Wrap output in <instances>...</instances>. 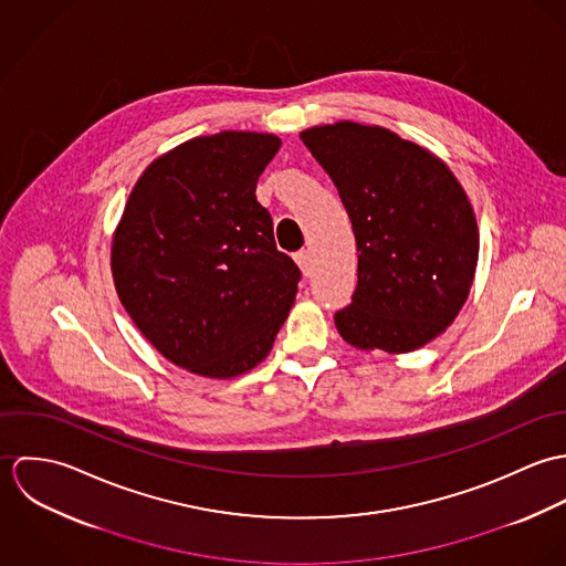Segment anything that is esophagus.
Instances as JSON below:
<instances>
[{"label":"esophagus","mask_w":566,"mask_h":566,"mask_svg":"<svg viewBox=\"0 0 566 566\" xmlns=\"http://www.w3.org/2000/svg\"><path fill=\"white\" fill-rule=\"evenodd\" d=\"M296 263H298V268H301V272H303L305 276H310V274L314 272V265H312V252H310V250H301V252L296 254Z\"/></svg>","instance_id":"obj_1"}]
</instances>
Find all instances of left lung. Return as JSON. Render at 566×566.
Returning a JSON list of instances; mask_svg holds the SVG:
<instances>
[{
  "mask_svg": "<svg viewBox=\"0 0 566 566\" xmlns=\"http://www.w3.org/2000/svg\"><path fill=\"white\" fill-rule=\"evenodd\" d=\"M335 182L357 242L353 303L335 314L359 350L411 353L464 307L480 256L473 205L449 165L381 126L301 133Z\"/></svg>",
  "mask_w": 566,
  "mask_h": 566,
  "instance_id": "left-lung-1",
  "label": "left lung"
}]
</instances>
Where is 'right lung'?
Returning <instances> with one entry per match:
<instances>
[{
	"instance_id": "add662e5",
	"label": "right lung",
	"mask_w": 566,
	"mask_h": 566,
	"mask_svg": "<svg viewBox=\"0 0 566 566\" xmlns=\"http://www.w3.org/2000/svg\"><path fill=\"white\" fill-rule=\"evenodd\" d=\"M281 139L222 130L150 163L113 233L117 296L171 364L233 379L272 350L301 281L254 189Z\"/></svg>"
}]
</instances>
